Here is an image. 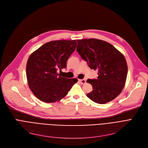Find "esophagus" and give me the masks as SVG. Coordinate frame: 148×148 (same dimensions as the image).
Listing matches in <instances>:
<instances>
[{
  "instance_id": "1",
  "label": "esophagus",
  "mask_w": 148,
  "mask_h": 148,
  "mask_svg": "<svg viewBox=\"0 0 148 148\" xmlns=\"http://www.w3.org/2000/svg\"><path fill=\"white\" fill-rule=\"evenodd\" d=\"M79 82L80 83H81L82 84H84L85 83H86V80H85V79H79Z\"/></svg>"
}]
</instances>
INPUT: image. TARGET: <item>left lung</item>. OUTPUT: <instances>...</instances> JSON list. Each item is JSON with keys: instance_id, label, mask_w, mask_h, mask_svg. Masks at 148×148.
I'll list each match as a JSON object with an SVG mask.
<instances>
[{"instance_id": "obj_1", "label": "left lung", "mask_w": 148, "mask_h": 148, "mask_svg": "<svg viewBox=\"0 0 148 148\" xmlns=\"http://www.w3.org/2000/svg\"><path fill=\"white\" fill-rule=\"evenodd\" d=\"M77 51L90 68L98 69L97 79H88L92 90L87 97L105 104L118 97L125 86L128 73L126 59L113 45L97 39L77 40Z\"/></svg>"}]
</instances>
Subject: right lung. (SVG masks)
Returning a JSON list of instances; mask_svg holds the SVG:
<instances>
[{
  "mask_svg": "<svg viewBox=\"0 0 148 148\" xmlns=\"http://www.w3.org/2000/svg\"><path fill=\"white\" fill-rule=\"evenodd\" d=\"M75 40L52 41L45 43L29 56L26 65L28 85L35 97L45 103H54L64 98L77 79L59 76L57 71L66 67L74 51Z\"/></svg>",
  "mask_w": 148,
  "mask_h": 148,
  "instance_id": "obj_1",
  "label": "right lung"
}]
</instances>
